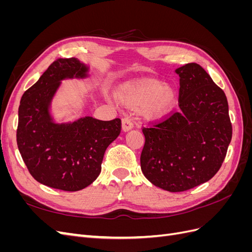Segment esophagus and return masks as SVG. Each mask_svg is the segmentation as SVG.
<instances>
[{
	"instance_id": "34e87169",
	"label": "esophagus",
	"mask_w": 252,
	"mask_h": 252,
	"mask_svg": "<svg viewBox=\"0 0 252 252\" xmlns=\"http://www.w3.org/2000/svg\"><path fill=\"white\" fill-rule=\"evenodd\" d=\"M132 128H133V124H132L130 119H129L128 117H125L122 119V130H123L124 132H127L129 130H131Z\"/></svg>"
}]
</instances>
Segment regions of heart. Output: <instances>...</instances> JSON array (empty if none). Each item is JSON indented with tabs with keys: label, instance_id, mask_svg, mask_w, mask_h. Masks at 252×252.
Here are the masks:
<instances>
[{
	"label": "heart",
	"instance_id": "heart-1",
	"mask_svg": "<svg viewBox=\"0 0 252 252\" xmlns=\"http://www.w3.org/2000/svg\"><path fill=\"white\" fill-rule=\"evenodd\" d=\"M117 100L128 107H142L149 120L164 118L175 103V90L156 80H144L122 84L117 90Z\"/></svg>",
	"mask_w": 252,
	"mask_h": 252
}]
</instances>
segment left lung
Returning a JSON list of instances; mask_svg holds the SVG:
<instances>
[{
  "label": "left lung",
  "mask_w": 252,
  "mask_h": 252,
  "mask_svg": "<svg viewBox=\"0 0 252 252\" xmlns=\"http://www.w3.org/2000/svg\"><path fill=\"white\" fill-rule=\"evenodd\" d=\"M180 110L143 128L141 169L150 183L180 192L209 181L222 166L232 138L224 91L195 63L175 69Z\"/></svg>",
  "instance_id": "8db88e82"
}]
</instances>
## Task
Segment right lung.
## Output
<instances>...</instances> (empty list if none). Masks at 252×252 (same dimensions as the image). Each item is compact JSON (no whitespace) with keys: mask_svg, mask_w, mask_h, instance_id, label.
I'll list each match as a JSON object with an SVG mask.
<instances>
[{"mask_svg":"<svg viewBox=\"0 0 252 252\" xmlns=\"http://www.w3.org/2000/svg\"><path fill=\"white\" fill-rule=\"evenodd\" d=\"M88 71L78 59H58L20 102L17 143L23 161L34 180L64 191H78L95 181L106 149L121 132L120 119L53 120L51 102L62 81L85 79Z\"/></svg>","mask_w":252,"mask_h":252,"instance_id":"obj_1","label":"right lung"}]
</instances>
